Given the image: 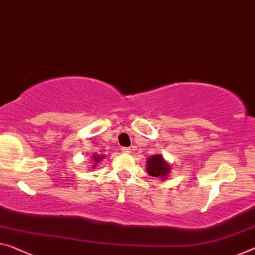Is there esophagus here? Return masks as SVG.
<instances>
[{"label":"esophagus","mask_w":255,"mask_h":255,"mask_svg":"<svg viewBox=\"0 0 255 255\" xmlns=\"http://www.w3.org/2000/svg\"><path fill=\"white\" fill-rule=\"evenodd\" d=\"M121 150H122V152H124V154H128V152L131 151V149L128 147H122L121 148Z\"/></svg>","instance_id":"1"}]
</instances>
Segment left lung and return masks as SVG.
I'll use <instances>...</instances> for the list:
<instances>
[{"label": "left lung", "mask_w": 255, "mask_h": 255, "mask_svg": "<svg viewBox=\"0 0 255 255\" xmlns=\"http://www.w3.org/2000/svg\"><path fill=\"white\" fill-rule=\"evenodd\" d=\"M171 166L162 155H151L147 159V172L148 174L155 178L165 179L170 174Z\"/></svg>", "instance_id": "8db88e82"}]
</instances>
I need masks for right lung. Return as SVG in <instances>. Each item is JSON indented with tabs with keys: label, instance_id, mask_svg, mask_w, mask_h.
<instances>
[{
	"label": "right lung",
	"instance_id": "1",
	"mask_svg": "<svg viewBox=\"0 0 255 255\" xmlns=\"http://www.w3.org/2000/svg\"><path fill=\"white\" fill-rule=\"evenodd\" d=\"M105 157H106V156H104V155H93V160H95V164H93V166L96 165V163L100 162V160L105 158Z\"/></svg>",
	"mask_w": 255,
	"mask_h": 255
}]
</instances>
